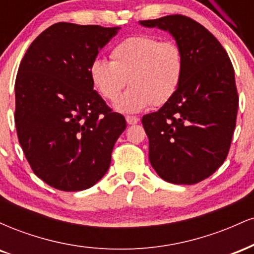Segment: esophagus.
I'll return each instance as SVG.
<instances>
[{
    "label": "esophagus",
    "instance_id": "obj_1",
    "mask_svg": "<svg viewBox=\"0 0 254 254\" xmlns=\"http://www.w3.org/2000/svg\"><path fill=\"white\" fill-rule=\"evenodd\" d=\"M125 119H127V123L130 124V125L137 124V123H138V121H139L138 118L133 117V116H127V117H125Z\"/></svg>",
    "mask_w": 254,
    "mask_h": 254
}]
</instances>
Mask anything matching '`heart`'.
Instances as JSON below:
<instances>
[{
  "label": "heart",
  "mask_w": 254,
  "mask_h": 254,
  "mask_svg": "<svg viewBox=\"0 0 254 254\" xmlns=\"http://www.w3.org/2000/svg\"><path fill=\"white\" fill-rule=\"evenodd\" d=\"M183 71L180 46L150 34L125 38L111 51V62L95 58L89 65L90 80L107 100H115L129 81L131 87L115 103L122 113H137L170 101L179 88Z\"/></svg>",
  "instance_id": "1"
}]
</instances>
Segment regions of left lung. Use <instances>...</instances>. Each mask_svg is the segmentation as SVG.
I'll use <instances>...</instances> for the list:
<instances>
[{
	"mask_svg": "<svg viewBox=\"0 0 254 254\" xmlns=\"http://www.w3.org/2000/svg\"><path fill=\"white\" fill-rule=\"evenodd\" d=\"M139 24L170 32L184 55L177 93L142 118L150 165L166 182L197 184L228 155L239 106L234 68L220 42L191 17L176 14Z\"/></svg>",
	"mask_w": 254,
	"mask_h": 254,
	"instance_id": "left-lung-1",
	"label": "left lung"
}]
</instances>
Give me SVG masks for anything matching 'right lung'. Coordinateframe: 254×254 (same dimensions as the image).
<instances>
[{"instance_id": "add662e5", "label": "right lung", "mask_w": 254, "mask_h": 254, "mask_svg": "<svg viewBox=\"0 0 254 254\" xmlns=\"http://www.w3.org/2000/svg\"><path fill=\"white\" fill-rule=\"evenodd\" d=\"M119 27L58 22L26 51L15 80L17 138L32 171L61 191L105 176L127 127L93 89L89 65Z\"/></svg>"}]
</instances>
